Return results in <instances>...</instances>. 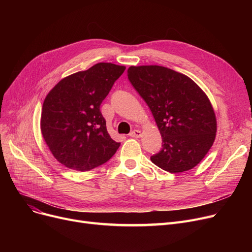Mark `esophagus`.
Wrapping results in <instances>:
<instances>
[{
    "mask_svg": "<svg viewBox=\"0 0 252 252\" xmlns=\"http://www.w3.org/2000/svg\"><path fill=\"white\" fill-rule=\"evenodd\" d=\"M129 136H130L131 138H140V137L142 136V133H141L140 129H134V130L131 131V133L129 134Z\"/></svg>",
    "mask_w": 252,
    "mask_h": 252,
    "instance_id": "34e87169",
    "label": "esophagus"
}]
</instances>
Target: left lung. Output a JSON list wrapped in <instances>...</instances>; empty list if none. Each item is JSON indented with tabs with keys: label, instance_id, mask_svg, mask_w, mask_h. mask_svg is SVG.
Masks as SVG:
<instances>
[{
	"label": "left lung",
	"instance_id": "obj_1",
	"mask_svg": "<svg viewBox=\"0 0 252 252\" xmlns=\"http://www.w3.org/2000/svg\"><path fill=\"white\" fill-rule=\"evenodd\" d=\"M127 77L162 137V149L151 161L171 174L195 167L214 145L218 128L203 90L189 76L159 65L129 66Z\"/></svg>",
	"mask_w": 252,
	"mask_h": 252
}]
</instances>
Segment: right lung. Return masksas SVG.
<instances>
[{"label":"right lung","mask_w":252,"mask_h":252,"mask_svg":"<svg viewBox=\"0 0 252 252\" xmlns=\"http://www.w3.org/2000/svg\"><path fill=\"white\" fill-rule=\"evenodd\" d=\"M126 66L100 62L62 78L45 98L41 131L64 166L86 171L108 161L121 143L111 139L100 111L102 101Z\"/></svg>","instance_id":"add662e5"}]
</instances>
